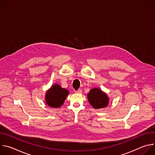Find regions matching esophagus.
I'll return each mask as SVG.
<instances>
[{
  "label": "esophagus",
  "instance_id": "obj_1",
  "mask_svg": "<svg viewBox=\"0 0 155 155\" xmlns=\"http://www.w3.org/2000/svg\"><path fill=\"white\" fill-rule=\"evenodd\" d=\"M75 93L77 94H81L82 93V90L81 89H78V90L75 91Z\"/></svg>",
  "mask_w": 155,
  "mask_h": 155
}]
</instances>
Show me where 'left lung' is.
Returning a JSON list of instances; mask_svg holds the SVG:
<instances>
[{
	"label": "left lung",
	"instance_id": "left-lung-1",
	"mask_svg": "<svg viewBox=\"0 0 155 155\" xmlns=\"http://www.w3.org/2000/svg\"><path fill=\"white\" fill-rule=\"evenodd\" d=\"M87 99L96 109L104 108L109 103V99L106 93L96 87L93 88L87 94Z\"/></svg>",
	"mask_w": 155,
	"mask_h": 155
}]
</instances>
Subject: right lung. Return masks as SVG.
<instances>
[{
	"label": "right lung",
	"mask_w": 155,
	"mask_h": 155,
	"mask_svg": "<svg viewBox=\"0 0 155 155\" xmlns=\"http://www.w3.org/2000/svg\"><path fill=\"white\" fill-rule=\"evenodd\" d=\"M69 92L58 84H53L45 95V102L50 107L59 108L63 104Z\"/></svg>",
	"instance_id": "obj_1"
}]
</instances>
